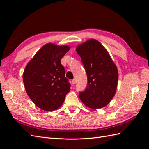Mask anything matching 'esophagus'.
I'll list each match as a JSON object with an SVG mask.
<instances>
[{
	"label": "esophagus",
	"mask_w": 149,
	"mask_h": 149,
	"mask_svg": "<svg viewBox=\"0 0 149 149\" xmlns=\"http://www.w3.org/2000/svg\"><path fill=\"white\" fill-rule=\"evenodd\" d=\"M72 84H75V83H76V80H75V79H73V80L72 81Z\"/></svg>",
	"instance_id": "obj_1"
}]
</instances>
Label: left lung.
I'll use <instances>...</instances> for the list:
<instances>
[{"label":"left lung","instance_id":"8db88e82","mask_svg":"<svg viewBox=\"0 0 149 149\" xmlns=\"http://www.w3.org/2000/svg\"><path fill=\"white\" fill-rule=\"evenodd\" d=\"M88 77V86L79 96L91 109L105 107L112 100L118 84V72L107 50L99 41L90 39L78 45Z\"/></svg>","mask_w":149,"mask_h":149}]
</instances>
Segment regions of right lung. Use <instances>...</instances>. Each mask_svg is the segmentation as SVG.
Segmentation results:
<instances>
[{"instance_id":"right-lung-1","label":"right lung","mask_w":149,"mask_h":149,"mask_svg":"<svg viewBox=\"0 0 149 149\" xmlns=\"http://www.w3.org/2000/svg\"><path fill=\"white\" fill-rule=\"evenodd\" d=\"M69 50L68 45L47 43L25 68V89L34 104L44 111H52L59 108L70 90L61 63V59Z\"/></svg>"}]
</instances>
